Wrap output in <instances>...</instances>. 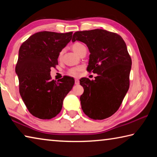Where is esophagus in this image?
<instances>
[{"label":"esophagus","instance_id":"obj_1","mask_svg":"<svg viewBox=\"0 0 157 157\" xmlns=\"http://www.w3.org/2000/svg\"><path fill=\"white\" fill-rule=\"evenodd\" d=\"M75 84L76 85H78V84H79V81L78 79H75Z\"/></svg>","mask_w":157,"mask_h":157}]
</instances>
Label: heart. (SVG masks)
Returning a JSON list of instances; mask_svg holds the SVG:
<instances>
[{
	"label": "heart",
	"mask_w": 157,
	"mask_h": 157,
	"mask_svg": "<svg viewBox=\"0 0 157 157\" xmlns=\"http://www.w3.org/2000/svg\"><path fill=\"white\" fill-rule=\"evenodd\" d=\"M84 45H82L80 43H78V42H76V43L73 44L72 46V48L74 52H75L76 54H78V52H79V50H80L82 47H83ZM62 55V52L60 53V56ZM82 69V66H78V67H75L73 68H71L69 70V74L72 75L73 76H78L79 73V71H80Z\"/></svg>",
	"instance_id": "b5f03b06"
}]
</instances>
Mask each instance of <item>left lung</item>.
Here are the masks:
<instances>
[{
	"label": "left lung",
	"mask_w": 157,
	"mask_h": 157,
	"mask_svg": "<svg viewBox=\"0 0 157 157\" xmlns=\"http://www.w3.org/2000/svg\"><path fill=\"white\" fill-rule=\"evenodd\" d=\"M83 42L90 55L87 71L98 74L94 80L83 78L79 84L84 113L94 120H103L116 112L129 87L132 68L125 42L118 34L102 29L78 31L72 41Z\"/></svg>",
	"instance_id": "obj_1"
}]
</instances>
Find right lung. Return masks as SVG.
I'll list each match as a JSON object with an SVG mask.
<instances>
[{
	"instance_id": "obj_1",
	"label": "right lung",
	"mask_w": 157,
	"mask_h": 157,
	"mask_svg": "<svg viewBox=\"0 0 157 157\" xmlns=\"http://www.w3.org/2000/svg\"><path fill=\"white\" fill-rule=\"evenodd\" d=\"M72 34L39 32L23 42L18 50L15 71L19 93L28 111L36 118L56 116L75 83L71 77L64 76L57 82L50 76V68L58 64L59 53L71 41Z\"/></svg>"
}]
</instances>
